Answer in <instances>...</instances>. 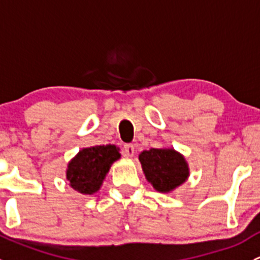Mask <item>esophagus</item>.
<instances>
[{"mask_svg": "<svg viewBox=\"0 0 260 260\" xmlns=\"http://www.w3.org/2000/svg\"><path fill=\"white\" fill-rule=\"evenodd\" d=\"M123 154L125 157H133V154H135V146L131 145V143L123 146Z\"/></svg>", "mask_w": 260, "mask_h": 260, "instance_id": "1", "label": "esophagus"}]
</instances>
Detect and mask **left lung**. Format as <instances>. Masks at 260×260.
<instances>
[{"label": "left lung", "instance_id": "8db88e82", "mask_svg": "<svg viewBox=\"0 0 260 260\" xmlns=\"http://www.w3.org/2000/svg\"><path fill=\"white\" fill-rule=\"evenodd\" d=\"M138 158L147 181L158 192H171L190 176L185 157L174 148H151Z\"/></svg>", "mask_w": 260, "mask_h": 260}]
</instances>
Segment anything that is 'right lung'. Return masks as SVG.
I'll return each instance as SVG.
<instances>
[{
	"label": "right lung",
	"mask_w": 260,
	"mask_h": 260,
	"mask_svg": "<svg viewBox=\"0 0 260 260\" xmlns=\"http://www.w3.org/2000/svg\"><path fill=\"white\" fill-rule=\"evenodd\" d=\"M120 158L119 148L114 145L83 148L68 164L67 180L69 185L83 195L99 191L112 165Z\"/></svg>",
	"instance_id": "obj_1"
}]
</instances>
